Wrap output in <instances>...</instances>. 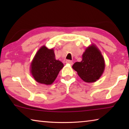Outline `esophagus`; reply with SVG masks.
Wrapping results in <instances>:
<instances>
[{"instance_id": "34e87169", "label": "esophagus", "mask_w": 129, "mask_h": 129, "mask_svg": "<svg viewBox=\"0 0 129 129\" xmlns=\"http://www.w3.org/2000/svg\"><path fill=\"white\" fill-rule=\"evenodd\" d=\"M66 63H67V64H69L71 65H72L73 64V61H72L70 60H67L66 61Z\"/></svg>"}]
</instances>
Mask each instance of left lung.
<instances>
[{"instance_id": "1", "label": "left lung", "mask_w": 129, "mask_h": 129, "mask_svg": "<svg viewBox=\"0 0 129 129\" xmlns=\"http://www.w3.org/2000/svg\"><path fill=\"white\" fill-rule=\"evenodd\" d=\"M72 68L85 82H95L104 72V59L99 49L92 45L82 54L81 61L75 62Z\"/></svg>"}]
</instances>
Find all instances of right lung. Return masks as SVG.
<instances>
[{
	"label": "right lung",
	"instance_id": "obj_1",
	"mask_svg": "<svg viewBox=\"0 0 129 129\" xmlns=\"http://www.w3.org/2000/svg\"><path fill=\"white\" fill-rule=\"evenodd\" d=\"M64 65L55 58L53 49L43 46L39 50L31 64V73L37 82L51 85Z\"/></svg>",
	"mask_w": 129,
	"mask_h": 129
}]
</instances>
